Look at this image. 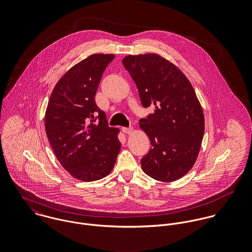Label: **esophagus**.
<instances>
[{"instance_id": "obj_1", "label": "esophagus", "mask_w": 252, "mask_h": 252, "mask_svg": "<svg viewBox=\"0 0 252 252\" xmlns=\"http://www.w3.org/2000/svg\"><path fill=\"white\" fill-rule=\"evenodd\" d=\"M122 131L125 133V134H131L133 132V128L132 127H123L122 128Z\"/></svg>"}]
</instances>
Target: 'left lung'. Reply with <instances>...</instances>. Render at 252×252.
Segmentation results:
<instances>
[{"mask_svg": "<svg viewBox=\"0 0 252 252\" xmlns=\"http://www.w3.org/2000/svg\"><path fill=\"white\" fill-rule=\"evenodd\" d=\"M122 64L138 87L143 107L154 108L140 120L151 144L141 159L143 171L160 181L179 180L193 167L205 131L196 93L180 69L158 54L129 55Z\"/></svg>", "mask_w": 252, "mask_h": 252, "instance_id": "left-lung-1", "label": "left lung"}]
</instances>
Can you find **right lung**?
Here are the masks:
<instances>
[{
    "instance_id": "right-lung-1",
    "label": "right lung",
    "mask_w": 252,
    "mask_h": 252,
    "mask_svg": "<svg viewBox=\"0 0 252 252\" xmlns=\"http://www.w3.org/2000/svg\"><path fill=\"white\" fill-rule=\"evenodd\" d=\"M113 54H93L77 63L55 85L45 112V131L63 168L73 178L94 181L113 169L121 144L95 95Z\"/></svg>"
}]
</instances>
